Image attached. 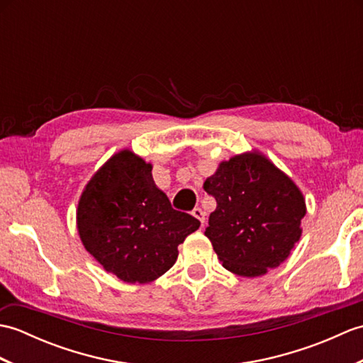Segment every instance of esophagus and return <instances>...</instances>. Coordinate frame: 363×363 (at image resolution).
Instances as JSON below:
<instances>
[{"label":"esophagus","mask_w":363,"mask_h":363,"mask_svg":"<svg viewBox=\"0 0 363 363\" xmlns=\"http://www.w3.org/2000/svg\"><path fill=\"white\" fill-rule=\"evenodd\" d=\"M191 215H194V217L196 218V220H199V223H201V226L204 225V221H206V215H204V212L199 209V207H195L194 211H191Z\"/></svg>","instance_id":"1"}]
</instances>
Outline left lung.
Masks as SVG:
<instances>
[{"mask_svg": "<svg viewBox=\"0 0 363 363\" xmlns=\"http://www.w3.org/2000/svg\"><path fill=\"white\" fill-rule=\"evenodd\" d=\"M204 190L217 201L204 234L226 269L256 277L289 257L303 233L304 196L264 154L221 162Z\"/></svg>", "mask_w": 363, "mask_h": 363, "instance_id": "8db88e82", "label": "left lung"}]
</instances>
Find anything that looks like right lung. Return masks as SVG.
Returning a JSON list of instances; mask_svg holds the SVG:
<instances>
[{
    "label": "right lung",
    "instance_id": "1",
    "mask_svg": "<svg viewBox=\"0 0 363 363\" xmlns=\"http://www.w3.org/2000/svg\"><path fill=\"white\" fill-rule=\"evenodd\" d=\"M151 169L133 151L113 154L91 176L76 212L84 248L106 272L130 284L167 273L177 259V246L201 225L173 209Z\"/></svg>",
    "mask_w": 363,
    "mask_h": 363
}]
</instances>
